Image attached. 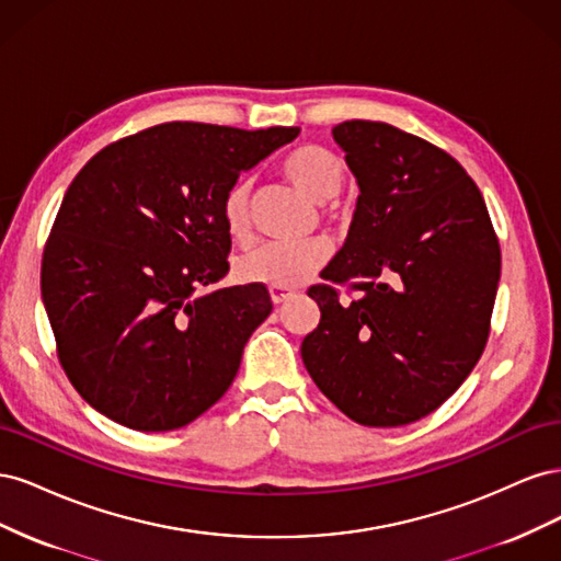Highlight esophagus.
Wrapping results in <instances>:
<instances>
[{
  "instance_id": "1",
  "label": "esophagus",
  "mask_w": 561,
  "mask_h": 561,
  "mask_svg": "<svg viewBox=\"0 0 561 561\" xmlns=\"http://www.w3.org/2000/svg\"><path fill=\"white\" fill-rule=\"evenodd\" d=\"M268 295H271V301H274V304H283L287 299H293L297 293L295 290H287V287H271Z\"/></svg>"
}]
</instances>
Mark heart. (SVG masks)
I'll list each match as a JSON object with an SVG mask.
<instances>
[{"mask_svg": "<svg viewBox=\"0 0 561 561\" xmlns=\"http://www.w3.org/2000/svg\"><path fill=\"white\" fill-rule=\"evenodd\" d=\"M280 175L311 201H328V215H339L334 196L344 186L346 163L332 149L322 145H299L283 159ZM219 215L233 243L248 245L252 241V182L248 178L236 180L229 186ZM328 260L330 243L325 239H311L297 245L266 243L243 254L236 264V278L248 285L297 287L311 280Z\"/></svg>", "mask_w": 561, "mask_h": 561, "instance_id": "heart-1", "label": "heart"}]
</instances>
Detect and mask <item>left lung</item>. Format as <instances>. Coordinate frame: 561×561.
Instances as JSON below:
<instances>
[{"label": "left lung", "mask_w": 561, "mask_h": 561, "mask_svg": "<svg viewBox=\"0 0 561 561\" xmlns=\"http://www.w3.org/2000/svg\"><path fill=\"white\" fill-rule=\"evenodd\" d=\"M360 186L344 248L309 297L318 328L301 360L360 426L435 412L478 365L501 278V248L478 184L445 149L381 122L332 130ZM350 287L342 300L337 285Z\"/></svg>", "instance_id": "obj_1"}]
</instances>
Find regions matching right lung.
Wrapping results in <instances>:
<instances>
[{"instance_id": "1", "label": "right lung", "mask_w": 561, "mask_h": 561, "mask_svg": "<svg viewBox=\"0 0 561 561\" xmlns=\"http://www.w3.org/2000/svg\"><path fill=\"white\" fill-rule=\"evenodd\" d=\"M295 126L171 122L100 149L67 190L42 257L56 353L77 393L133 431H175L227 393L264 285L203 295L229 271L222 198Z\"/></svg>"}]
</instances>
